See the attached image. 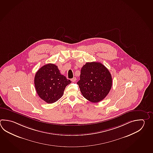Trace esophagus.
<instances>
[{
  "label": "esophagus",
  "instance_id": "1",
  "mask_svg": "<svg viewBox=\"0 0 153 153\" xmlns=\"http://www.w3.org/2000/svg\"><path fill=\"white\" fill-rule=\"evenodd\" d=\"M71 81L72 82H75L76 81V77H74L73 78H72L71 79Z\"/></svg>",
  "mask_w": 153,
  "mask_h": 153
}]
</instances>
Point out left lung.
I'll return each mask as SVG.
<instances>
[{
	"label": "left lung",
	"instance_id": "1",
	"mask_svg": "<svg viewBox=\"0 0 153 153\" xmlns=\"http://www.w3.org/2000/svg\"><path fill=\"white\" fill-rule=\"evenodd\" d=\"M83 96L91 102L103 100L112 88V78L109 70L99 62H87L81 71L77 82Z\"/></svg>",
	"mask_w": 153,
	"mask_h": 153
}]
</instances>
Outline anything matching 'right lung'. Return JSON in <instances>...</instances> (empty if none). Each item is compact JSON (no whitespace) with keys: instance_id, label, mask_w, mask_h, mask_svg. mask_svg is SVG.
Listing matches in <instances>:
<instances>
[{"instance_id":"right-lung-1","label":"right lung","mask_w":153,"mask_h":153,"mask_svg":"<svg viewBox=\"0 0 153 153\" xmlns=\"http://www.w3.org/2000/svg\"><path fill=\"white\" fill-rule=\"evenodd\" d=\"M71 83L53 64L42 66L35 76V87L37 94L48 103H54L60 99L66 87Z\"/></svg>"}]
</instances>
